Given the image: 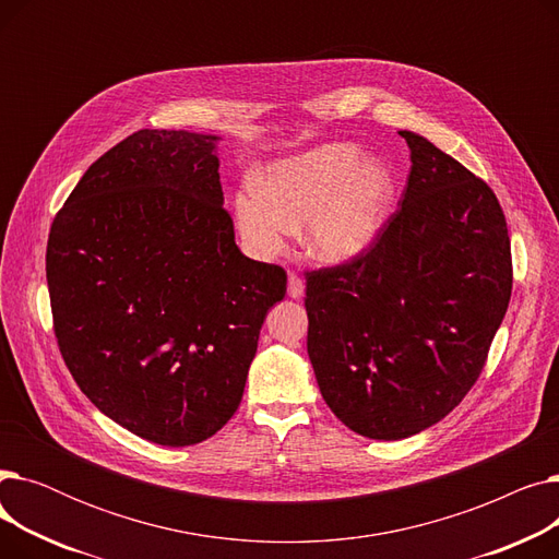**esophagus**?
I'll return each mask as SVG.
<instances>
[{
  "label": "esophagus",
  "instance_id": "esophagus-1",
  "mask_svg": "<svg viewBox=\"0 0 559 559\" xmlns=\"http://www.w3.org/2000/svg\"><path fill=\"white\" fill-rule=\"evenodd\" d=\"M304 292H306L304 281H301L297 274H289V276H287V297H292V299H301V297H304Z\"/></svg>",
  "mask_w": 559,
  "mask_h": 559
}]
</instances>
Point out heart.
Listing matches in <instances>:
<instances>
[{
	"mask_svg": "<svg viewBox=\"0 0 559 559\" xmlns=\"http://www.w3.org/2000/svg\"><path fill=\"white\" fill-rule=\"evenodd\" d=\"M399 183L385 160L365 158L354 144L319 150L276 163L258 186L235 197L242 240L258 258H274L304 224L310 258L344 264L367 253L383 233Z\"/></svg>",
	"mask_w": 559,
	"mask_h": 559,
	"instance_id": "b5f03b06",
	"label": "heart"
}]
</instances>
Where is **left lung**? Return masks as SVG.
<instances>
[{
	"label": "left lung",
	"instance_id": "obj_1",
	"mask_svg": "<svg viewBox=\"0 0 559 559\" xmlns=\"http://www.w3.org/2000/svg\"><path fill=\"white\" fill-rule=\"evenodd\" d=\"M399 211L360 258L306 274L308 356L335 417L369 439L442 421L478 380L512 295L491 188L413 131Z\"/></svg>",
	"mask_w": 559,
	"mask_h": 559
}]
</instances>
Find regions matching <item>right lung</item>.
<instances>
[{
  "instance_id": "obj_1",
  "label": "right lung",
  "mask_w": 559,
  "mask_h": 559,
  "mask_svg": "<svg viewBox=\"0 0 559 559\" xmlns=\"http://www.w3.org/2000/svg\"><path fill=\"white\" fill-rule=\"evenodd\" d=\"M217 135L142 129L95 160L53 217V333L81 392L160 447L238 409L278 264L247 258L224 211Z\"/></svg>"
}]
</instances>
